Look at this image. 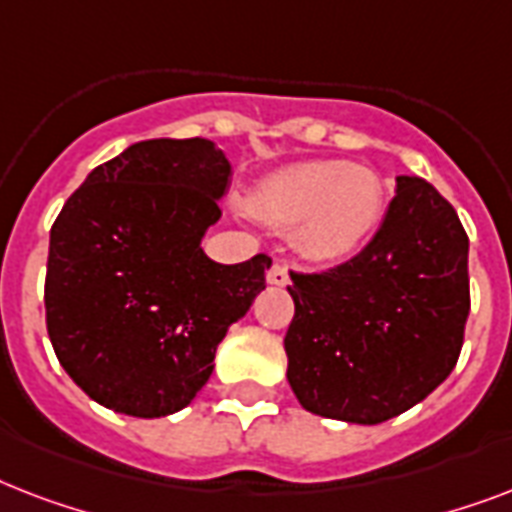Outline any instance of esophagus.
I'll use <instances>...</instances> for the list:
<instances>
[{"label": "esophagus", "mask_w": 512, "mask_h": 512, "mask_svg": "<svg viewBox=\"0 0 512 512\" xmlns=\"http://www.w3.org/2000/svg\"><path fill=\"white\" fill-rule=\"evenodd\" d=\"M268 281L276 284V287H284L289 284V268L284 263H273V268L268 271Z\"/></svg>", "instance_id": "34e87169"}]
</instances>
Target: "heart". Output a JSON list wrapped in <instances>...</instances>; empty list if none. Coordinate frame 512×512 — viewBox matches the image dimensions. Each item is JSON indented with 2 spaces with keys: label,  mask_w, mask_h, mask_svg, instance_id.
Returning <instances> with one entry per match:
<instances>
[{
  "label": "heart",
  "mask_w": 512,
  "mask_h": 512,
  "mask_svg": "<svg viewBox=\"0 0 512 512\" xmlns=\"http://www.w3.org/2000/svg\"><path fill=\"white\" fill-rule=\"evenodd\" d=\"M380 177L345 162H305L273 175L257 193V209L281 225H300L313 257L337 260L356 252L380 223Z\"/></svg>",
  "instance_id": "heart-1"
}]
</instances>
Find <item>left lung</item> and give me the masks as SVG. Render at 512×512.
<instances>
[{"label": "left lung", "mask_w": 512, "mask_h": 512, "mask_svg": "<svg viewBox=\"0 0 512 512\" xmlns=\"http://www.w3.org/2000/svg\"><path fill=\"white\" fill-rule=\"evenodd\" d=\"M289 276L287 380L303 409L377 425L452 374L470 313L468 233L430 183L398 177L358 255Z\"/></svg>", "instance_id": "1"}]
</instances>
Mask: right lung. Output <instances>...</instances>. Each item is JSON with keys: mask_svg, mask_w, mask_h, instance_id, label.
I'll return each instance as SVG.
<instances>
[{"mask_svg": "<svg viewBox=\"0 0 512 512\" xmlns=\"http://www.w3.org/2000/svg\"><path fill=\"white\" fill-rule=\"evenodd\" d=\"M231 167L212 140H143L100 164L55 217L44 276L47 335L68 377L132 417L183 409L249 311L271 257L209 260Z\"/></svg>", "mask_w": 512, "mask_h": 512, "instance_id": "add662e5", "label": "right lung"}]
</instances>
